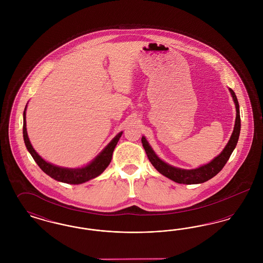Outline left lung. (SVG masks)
<instances>
[{
	"instance_id": "1",
	"label": "left lung",
	"mask_w": 263,
	"mask_h": 263,
	"mask_svg": "<svg viewBox=\"0 0 263 263\" xmlns=\"http://www.w3.org/2000/svg\"><path fill=\"white\" fill-rule=\"evenodd\" d=\"M231 96L236 105V121L234 131L231 135V138L226 145L224 150L221 152L215 159H213L210 163L203 164L199 167L192 168V170H185L173 166L170 163H165L162 159L158 157V155L154 152L153 148L151 147L149 142L145 136L142 137V144L145 149V152L148 156V159L150 160L151 163L154 165V167L165 177L174 180L177 183H183V184H198L203 183L209 179H211L217 174H219L222 168L224 167L228 160L230 159L233 151L235 150L237 143H238L239 132H240V116H239V105H238V99L236 93L232 88H229Z\"/></svg>"
}]
</instances>
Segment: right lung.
<instances>
[{
    "instance_id": "add662e5",
    "label": "right lung",
    "mask_w": 263,
    "mask_h": 263,
    "mask_svg": "<svg viewBox=\"0 0 263 263\" xmlns=\"http://www.w3.org/2000/svg\"><path fill=\"white\" fill-rule=\"evenodd\" d=\"M26 107H27V104L25 105V111H24V127H23L25 147L32 156L35 163H37L38 166L46 175H49L53 179L64 183L81 184L101 175L104 172V170L108 166V164L110 163L112 159L113 151L115 149L119 139L123 133L122 131L119 132L115 137L113 138L112 140L105 146V148L87 165L82 167H76V168L59 166V165H55L53 163L46 162L44 159H42L38 155L37 152L33 149L26 131V120H25Z\"/></svg>"
}]
</instances>
